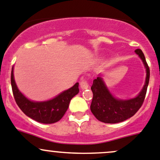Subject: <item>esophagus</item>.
<instances>
[{"instance_id":"esophagus-1","label":"esophagus","mask_w":160,"mask_h":160,"mask_svg":"<svg viewBox=\"0 0 160 160\" xmlns=\"http://www.w3.org/2000/svg\"><path fill=\"white\" fill-rule=\"evenodd\" d=\"M80 86L82 89H86L88 88V83L87 82V80L85 79H82L80 82Z\"/></svg>"}]
</instances>
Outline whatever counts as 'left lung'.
Instances as JSON below:
<instances>
[{
    "label": "left lung",
    "mask_w": 160,
    "mask_h": 160,
    "mask_svg": "<svg viewBox=\"0 0 160 160\" xmlns=\"http://www.w3.org/2000/svg\"><path fill=\"white\" fill-rule=\"evenodd\" d=\"M134 52L140 57L146 68V79L143 88L135 98L127 100L118 99L112 96L102 78L97 77L93 80L91 87L93 97L90 109L99 121L107 124L122 122L134 116L143 104L149 82L150 71L142 50L137 49Z\"/></svg>",
    "instance_id": "obj_1"
}]
</instances>
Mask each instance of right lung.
Returning a JSON list of instances; mask_svg holds the SVG:
<instances>
[{
	"mask_svg": "<svg viewBox=\"0 0 160 160\" xmlns=\"http://www.w3.org/2000/svg\"><path fill=\"white\" fill-rule=\"evenodd\" d=\"M12 92L14 98L22 111L34 121L42 124H53L63 118L69 107L70 101L79 92L78 82L69 89L61 92L53 99L44 102H33L28 99L18 90L13 75V68L11 75Z\"/></svg>",
	"mask_w": 160,
	"mask_h": 160,
	"instance_id": "add662e5",
	"label": "right lung"
}]
</instances>
